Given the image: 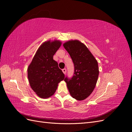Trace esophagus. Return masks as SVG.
<instances>
[{"instance_id":"obj_1","label":"esophagus","mask_w":132,"mask_h":132,"mask_svg":"<svg viewBox=\"0 0 132 132\" xmlns=\"http://www.w3.org/2000/svg\"><path fill=\"white\" fill-rule=\"evenodd\" d=\"M62 72H63L64 74H65L66 73V69H62Z\"/></svg>"}]
</instances>
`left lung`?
Wrapping results in <instances>:
<instances>
[{
	"mask_svg": "<svg viewBox=\"0 0 132 132\" xmlns=\"http://www.w3.org/2000/svg\"><path fill=\"white\" fill-rule=\"evenodd\" d=\"M75 66V72L71 79L65 81L73 98L77 100L86 99L92 93L99 76L97 60L87 47L79 40H70L63 45Z\"/></svg>",
	"mask_w": 132,
	"mask_h": 132,
	"instance_id": "8db88e82",
	"label": "left lung"
}]
</instances>
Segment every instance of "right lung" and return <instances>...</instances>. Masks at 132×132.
<instances>
[{
	"label": "right lung",
	"instance_id": "1",
	"mask_svg": "<svg viewBox=\"0 0 132 132\" xmlns=\"http://www.w3.org/2000/svg\"><path fill=\"white\" fill-rule=\"evenodd\" d=\"M61 44L59 40L43 42L28 66L27 73L30 86L40 98L47 99L52 96L59 83L65 78L58 63L53 59Z\"/></svg>",
	"mask_w": 132,
	"mask_h": 132
}]
</instances>
